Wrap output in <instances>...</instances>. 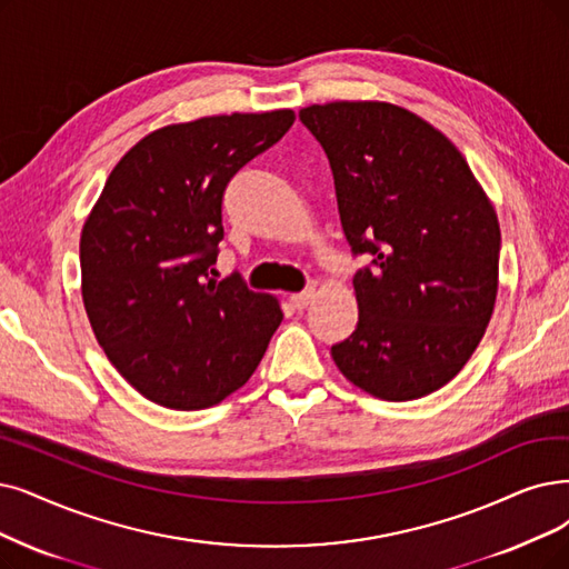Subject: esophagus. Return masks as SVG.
I'll return each mask as SVG.
<instances>
[{
	"label": "esophagus",
	"instance_id": "obj_1",
	"mask_svg": "<svg viewBox=\"0 0 569 569\" xmlns=\"http://www.w3.org/2000/svg\"><path fill=\"white\" fill-rule=\"evenodd\" d=\"M312 299H315V289H306V291H301V293H291V297H289L291 306L297 308V310H303V308H308Z\"/></svg>",
	"mask_w": 569,
	"mask_h": 569
}]
</instances>
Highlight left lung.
<instances>
[{
    "label": "left lung",
    "instance_id": "8db88e82",
    "mask_svg": "<svg viewBox=\"0 0 569 569\" xmlns=\"http://www.w3.org/2000/svg\"><path fill=\"white\" fill-rule=\"evenodd\" d=\"M327 151L340 226L371 254L352 284L359 320L331 357L385 401L420 399L479 348L499 287V221L460 149L392 102L336 100L299 111Z\"/></svg>",
    "mask_w": 569,
    "mask_h": 569
}]
</instances>
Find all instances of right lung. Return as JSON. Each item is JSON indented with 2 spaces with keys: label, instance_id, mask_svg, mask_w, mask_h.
<instances>
[{
  "label": "right lung",
  "instance_id": "right-lung-1",
  "mask_svg": "<svg viewBox=\"0 0 569 569\" xmlns=\"http://www.w3.org/2000/svg\"><path fill=\"white\" fill-rule=\"evenodd\" d=\"M291 109L158 128L128 149L86 217L81 297L100 348L134 390L174 411L252 378L282 322L278 297L210 278L231 177L276 144Z\"/></svg>",
  "mask_w": 569,
  "mask_h": 569
}]
</instances>
